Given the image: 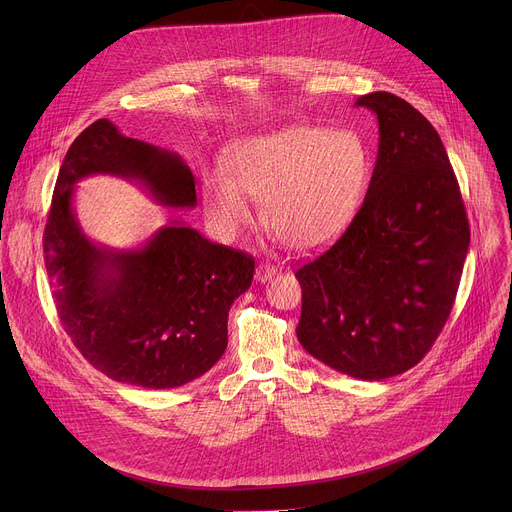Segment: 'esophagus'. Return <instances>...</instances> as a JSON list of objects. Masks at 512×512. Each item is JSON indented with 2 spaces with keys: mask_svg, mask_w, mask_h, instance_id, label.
Returning <instances> with one entry per match:
<instances>
[{
  "mask_svg": "<svg viewBox=\"0 0 512 512\" xmlns=\"http://www.w3.org/2000/svg\"><path fill=\"white\" fill-rule=\"evenodd\" d=\"M275 273H277V269H275L271 263H259L257 269H255V279H257L259 283H265V281H269L271 277H275Z\"/></svg>",
  "mask_w": 512,
  "mask_h": 512,
  "instance_id": "34e87169",
  "label": "esophagus"
}]
</instances>
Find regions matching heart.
<instances>
[{"label":"heart","instance_id":"obj_1","mask_svg":"<svg viewBox=\"0 0 512 512\" xmlns=\"http://www.w3.org/2000/svg\"><path fill=\"white\" fill-rule=\"evenodd\" d=\"M225 173L202 176V200L218 237L233 239L249 221V198L261 221L294 251L334 243L356 218L371 180V152L348 129L289 125L245 139L227 154Z\"/></svg>","mask_w":512,"mask_h":512}]
</instances>
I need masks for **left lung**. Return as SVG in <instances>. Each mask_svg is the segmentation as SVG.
Wrapping results in <instances>:
<instances>
[{
	"label": "left lung",
	"mask_w": 512,
	"mask_h": 512,
	"mask_svg": "<svg viewBox=\"0 0 512 512\" xmlns=\"http://www.w3.org/2000/svg\"><path fill=\"white\" fill-rule=\"evenodd\" d=\"M356 105L377 113V164L350 227L296 271V332L334 371L381 381L415 367L446 326L470 225L433 125L393 93H369Z\"/></svg>",
	"instance_id": "1"
}]
</instances>
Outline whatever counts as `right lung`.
I'll return each instance as SVG.
<instances>
[{
	"instance_id": "obj_1",
	"label": "right lung",
	"mask_w": 512,
	"mask_h": 512,
	"mask_svg": "<svg viewBox=\"0 0 512 512\" xmlns=\"http://www.w3.org/2000/svg\"><path fill=\"white\" fill-rule=\"evenodd\" d=\"M91 174L137 180L174 208L196 204L194 176L180 156L99 119L62 160L42 239L58 318L93 367L145 389L186 385L225 354L229 310L255 259L178 223L135 251L93 245L72 212L75 184Z\"/></svg>"
}]
</instances>
